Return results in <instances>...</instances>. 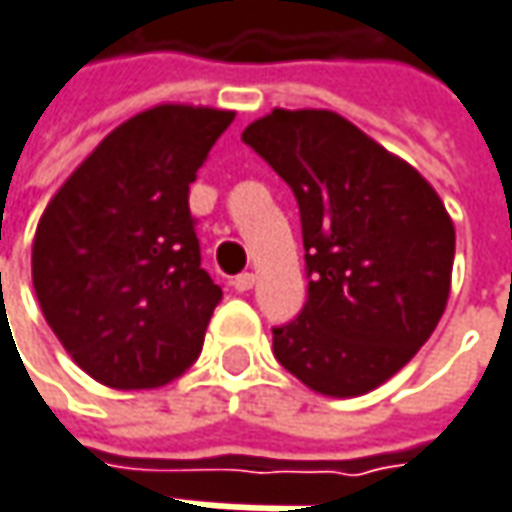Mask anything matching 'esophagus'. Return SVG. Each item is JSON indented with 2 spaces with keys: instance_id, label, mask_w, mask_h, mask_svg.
<instances>
[{
  "instance_id": "34e87169",
  "label": "esophagus",
  "mask_w": 512,
  "mask_h": 512,
  "mask_svg": "<svg viewBox=\"0 0 512 512\" xmlns=\"http://www.w3.org/2000/svg\"><path fill=\"white\" fill-rule=\"evenodd\" d=\"M253 285H256V276H253V273H239V276L233 279V287H236L239 293H247Z\"/></svg>"
}]
</instances>
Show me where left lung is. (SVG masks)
I'll return each mask as SVG.
<instances>
[{"label":"left lung","instance_id":"1","mask_svg":"<svg viewBox=\"0 0 512 512\" xmlns=\"http://www.w3.org/2000/svg\"><path fill=\"white\" fill-rule=\"evenodd\" d=\"M302 213L307 302L273 353L310 390L350 399L416 356L442 319L456 227L433 185L333 110H270L242 133Z\"/></svg>","mask_w":512,"mask_h":512}]
</instances>
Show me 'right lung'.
Wrapping results in <instances>:
<instances>
[{"instance_id": "right-lung-1", "label": "right lung", "mask_w": 512, "mask_h": 512, "mask_svg": "<svg viewBox=\"0 0 512 512\" xmlns=\"http://www.w3.org/2000/svg\"><path fill=\"white\" fill-rule=\"evenodd\" d=\"M236 110L165 102L113 128L45 207L30 253L42 316L90 379L162 387L196 362L222 287L190 182Z\"/></svg>"}]
</instances>
